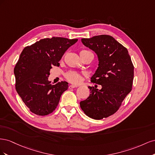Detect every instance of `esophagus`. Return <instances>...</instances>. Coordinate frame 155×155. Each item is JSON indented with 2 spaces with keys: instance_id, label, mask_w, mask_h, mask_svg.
Returning a JSON list of instances; mask_svg holds the SVG:
<instances>
[{
  "instance_id": "34e87169",
  "label": "esophagus",
  "mask_w": 155,
  "mask_h": 155,
  "mask_svg": "<svg viewBox=\"0 0 155 155\" xmlns=\"http://www.w3.org/2000/svg\"><path fill=\"white\" fill-rule=\"evenodd\" d=\"M77 87H78V85H71L69 86V88H76Z\"/></svg>"
}]
</instances>
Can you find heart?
Masks as SVG:
<instances>
[{"label":"heart","mask_w":155,"mask_h":155,"mask_svg":"<svg viewBox=\"0 0 155 155\" xmlns=\"http://www.w3.org/2000/svg\"><path fill=\"white\" fill-rule=\"evenodd\" d=\"M65 78L68 81L74 83H78L81 81V76L78 72L70 71L65 74Z\"/></svg>","instance_id":"b5f03b06"}]
</instances>
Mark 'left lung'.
<instances>
[{
  "label": "left lung",
  "mask_w": 155,
  "mask_h": 155,
  "mask_svg": "<svg viewBox=\"0 0 155 155\" xmlns=\"http://www.w3.org/2000/svg\"><path fill=\"white\" fill-rule=\"evenodd\" d=\"M81 42L97 56L98 67L91 79L101 88L88 87L90 95L79 104L87 116L101 120L114 114L132 90L134 66L128 50L112 36L96 35Z\"/></svg>",
  "instance_id": "8db88e82"
}]
</instances>
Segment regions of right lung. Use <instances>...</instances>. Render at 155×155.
<instances>
[{
  "label": "right lung",
  "instance_id": "obj_1",
  "mask_svg": "<svg viewBox=\"0 0 155 155\" xmlns=\"http://www.w3.org/2000/svg\"><path fill=\"white\" fill-rule=\"evenodd\" d=\"M78 39L52 37L40 39L26 46L14 68L15 88L30 111L39 116L51 113L59 104L61 96L68 88L67 81L51 84L48 81L52 66Z\"/></svg>",
  "mask_w": 155,
  "mask_h": 155
}]
</instances>
